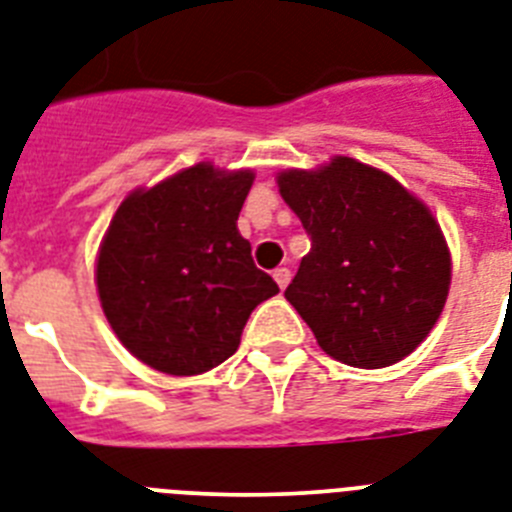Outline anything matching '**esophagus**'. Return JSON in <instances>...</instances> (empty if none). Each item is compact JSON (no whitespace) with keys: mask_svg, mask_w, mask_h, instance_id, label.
Returning <instances> with one entry per match:
<instances>
[{"mask_svg":"<svg viewBox=\"0 0 512 512\" xmlns=\"http://www.w3.org/2000/svg\"><path fill=\"white\" fill-rule=\"evenodd\" d=\"M273 278H276V283L281 286V289H286L291 281V270L289 268H276L273 270Z\"/></svg>","mask_w":512,"mask_h":512,"instance_id":"obj_1","label":"esophagus"}]
</instances>
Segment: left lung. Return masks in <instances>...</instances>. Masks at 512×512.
I'll use <instances>...</instances> for the list:
<instances>
[{"label": "left lung", "instance_id": "1", "mask_svg": "<svg viewBox=\"0 0 512 512\" xmlns=\"http://www.w3.org/2000/svg\"><path fill=\"white\" fill-rule=\"evenodd\" d=\"M312 249L286 299L325 354L380 369L435 328L450 289V252L422 200L393 176L336 156L315 171L278 176Z\"/></svg>", "mask_w": 512, "mask_h": 512}]
</instances>
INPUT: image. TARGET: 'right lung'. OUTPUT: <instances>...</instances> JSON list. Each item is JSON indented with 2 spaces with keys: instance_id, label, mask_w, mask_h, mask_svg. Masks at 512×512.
<instances>
[{
  "instance_id": "right-lung-1",
  "label": "right lung",
  "mask_w": 512,
  "mask_h": 512,
  "mask_svg": "<svg viewBox=\"0 0 512 512\" xmlns=\"http://www.w3.org/2000/svg\"><path fill=\"white\" fill-rule=\"evenodd\" d=\"M252 171L210 163L135 190L101 242L96 283L124 349L166 375H200L226 362L252 309L278 294L257 268L236 218Z\"/></svg>"
}]
</instances>
